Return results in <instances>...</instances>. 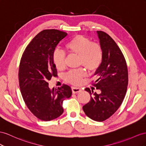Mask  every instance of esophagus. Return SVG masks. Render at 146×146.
I'll use <instances>...</instances> for the list:
<instances>
[{
	"label": "esophagus",
	"mask_w": 146,
	"mask_h": 146,
	"mask_svg": "<svg viewBox=\"0 0 146 146\" xmlns=\"http://www.w3.org/2000/svg\"><path fill=\"white\" fill-rule=\"evenodd\" d=\"M72 90L73 94H76V93L80 92L81 90V88H75V87H72Z\"/></svg>",
	"instance_id": "obj_1"
}]
</instances>
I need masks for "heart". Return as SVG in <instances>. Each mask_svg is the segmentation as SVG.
I'll list each match as a JSON object with an SVG mask.
<instances>
[{
  "mask_svg": "<svg viewBox=\"0 0 146 146\" xmlns=\"http://www.w3.org/2000/svg\"><path fill=\"white\" fill-rule=\"evenodd\" d=\"M66 52L71 55L78 56V63L83 65L89 72H95L101 65L103 60V50L102 46L98 43L92 42L90 39L82 35L73 37L65 46ZM66 55L64 52L60 50L54 51L52 60L58 70L65 68ZM85 72L83 68L71 70L65 75V80L73 84H80Z\"/></svg>",
  "mask_w": 146,
  "mask_h": 146,
  "instance_id": "heart-1",
  "label": "heart"
}]
</instances>
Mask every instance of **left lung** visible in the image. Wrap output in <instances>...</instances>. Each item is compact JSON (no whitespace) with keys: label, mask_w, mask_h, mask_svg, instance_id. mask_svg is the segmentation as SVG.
I'll return each mask as SVG.
<instances>
[{"label":"left lung","mask_w":146,"mask_h":146,"mask_svg":"<svg viewBox=\"0 0 146 146\" xmlns=\"http://www.w3.org/2000/svg\"><path fill=\"white\" fill-rule=\"evenodd\" d=\"M103 50V60L96 70V80L92 83L100 94L86 88L91 100L83 107L85 114L97 121H103L115 113L125 98L128 84L126 62L114 40L102 31H97Z\"/></svg>","instance_id":"obj_1"}]
</instances>
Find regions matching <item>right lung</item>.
Returning <instances> with one entry per match:
<instances>
[{"label": "right lung", "mask_w": 146, "mask_h": 146, "mask_svg": "<svg viewBox=\"0 0 146 146\" xmlns=\"http://www.w3.org/2000/svg\"><path fill=\"white\" fill-rule=\"evenodd\" d=\"M66 35L57 29L40 31L26 47L20 60L18 80L21 95L29 110L40 120L60 117L63 112V100L72 94L68 85L50 89L48 83L57 74L52 55Z\"/></svg>", "instance_id": "1"}]
</instances>
